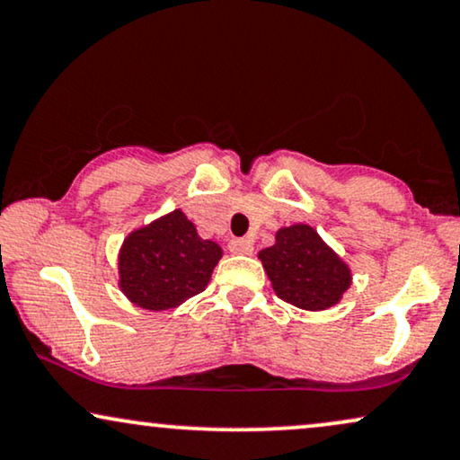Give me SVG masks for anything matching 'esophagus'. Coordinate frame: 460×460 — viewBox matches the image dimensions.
Segmentation results:
<instances>
[{"label": "esophagus", "instance_id": "obj_1", "mask_svg": "<svg viewBox=\"0 0 460 460\" xmlns=\"http://www.w3.org/2000/svg\"><path fill=\"white\" fill-rule=\"evenodd\" d=\"M229 250L234 254H252V242L246 240V237H237V240H231L229 242Z\"/></svg>", "mask_w": 460, "mask_h": 460}]
</instances>
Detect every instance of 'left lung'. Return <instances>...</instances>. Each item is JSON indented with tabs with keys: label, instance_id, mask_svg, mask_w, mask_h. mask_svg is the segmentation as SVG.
<instances>
[{
	"label": "left lung",
	"instance_id": "1",
	"mask_svg": "<svg viewBox=\"0 0 460 460\" xmlns=\"http://www.w3.org/2000/svg\"><path fill=\"white\" fill-rule=\"evenodd\" d=\"M273 293L307 312L337 305L352 284V270L312 225L295 223L276 231L273 246L259 250Z\"/></svg>",
	"mask_w": 460,
	"mask_h": 460
}]
</instances>
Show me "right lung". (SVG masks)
I'll use <instances>...</instances> for the list:
<instances>
[{
	"label": "right lung",
	"mask_w": 460,
	"mask_h": 460,
	"mask_svg": "<svg viewBox=\"0 0 460 460\" xmlns=\"http://www.w3.org/2000/svg\"><path fill=\"white\" fill-rule=\"evenodd\" d=\"M220 259L223 248L199 237L193 220L176 208L120 243L119 288L142 310H172L206 290Z\"/></svg>",
	"instance_id": "1"
}]
</instances>
